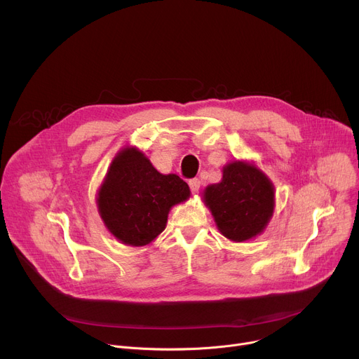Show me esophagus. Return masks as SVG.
<instances>
[{
	"label": "esophagus",
	"instance_id": "34e87169",
	"mask_svg": "<svg viewBox=\"0 0 359 359\" xmlns=\"http://www.w3.org/2000/svg\"><path fill=\"white\" fill-rule=\"evenodd\" d=\"M189 187L191 190V193H198L199 191V187H201V180L199 179H191L189 180Z\"/></svg>",
	"mask_w": 359,
	"mask_h": 359
}]
</instances>
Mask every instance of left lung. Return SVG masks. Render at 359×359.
<instances>
[{
	"label": "left lung",
	"instance_id": "obj_1",
	"mask_svg": "<svg viewBox=\"0 0 359 359\" xmlns=\"http://www.w3.org/2000/svg\"><path fill=\"white\" fill-rule=\"evenodd\" d=\"M203 198L222 235L243 242L265 229L273 213L275 191L262 172L235 161L223 169L220 183L205 190Z\"/></svg>",
	"mask_w": 359,
	"mask_h": 359
}]
</instances>
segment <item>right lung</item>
I'll return each mask as SVG.
<instances>
[{
    "instance_id": "obj_1",
    "label": "right lung",
    "mask_w": 359,
    "mask_h": 359,
    "mask_svg": "<svg viewBox=\"0 0 359 359\" xmlns=\"http://www.w3.org/2000/svg\"><path fill=\"white\" fill-rule=\"evenodd\" d=\"M190 190L176 175H161L144 154L124 149L113 160L99 191V212L107 229L123 243L144 246L166 227L173 205Z\"/></svg>"
}]
</instances>
